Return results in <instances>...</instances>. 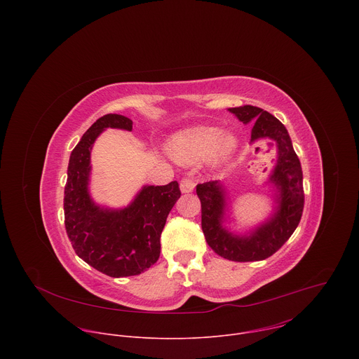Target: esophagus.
I'll return each mask as SVG.
<instances>
[{"instance_id": "esophagus-1", "label": "esophagus", "mask_w": 359, "mask_h": 359, "mask_svg": "<svg viewBox=\"0 0 359 359\" xmlns=\"http://www.w3.org/2000/svg\"><path fill=\"white\" fill-rule=\"evenodd\" d=\"M180 190H182V193H191L194 190V182L191 179H189V177L182 179Z\"/></svg>"}]
</instances>
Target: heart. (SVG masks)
<instances>
[{
	"label": "heart",
	"instance_id": "heart-1",
	"mask_svg": "<svg viewBox=\"0 0 359 359\" xmlns=\"http://www.w3.org/2000/svg\"><path fill=\"white\" fill-rule=\"evenodd\" d=\"M238 139L231 132L222 133L215 126H194L176 133L169 143L170 156L182 165H196L204 158L212 166H222L231 159Z\"/></svg>",
	"mask_w": 359,
	"mask_h": 359
}]
</instances>
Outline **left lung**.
<instances>
[{
	"label": "left lung",
	"instance_id": "obj_1",
	"mask_svg": "<svg viewBox=\"0 0 359 359\" xmlns=\"http://www.w3.org/2000/svg\"><path fill=\"white\" fill-rule=\"evenodd\" d=\"M244 125L251 123V143L269 139L277 144L276 165L266 182L273 189V213L248 233H234L224 223L230 220L229 196L219 180L197 184L201 203V229L208 244L223 259L259 262L273 255L297 229L304 209L302 170L285 126L257 107L229 109Z\"/></svg>",
	"mask_w": 359,
	"mask_h": 359
}]
</instances>
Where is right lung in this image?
<instances>
[{"instance_id": "obj_1", "label": "right lung", "mask_w": 359, "mask_h": 359, "mask_svg": "<svg viewBox=\"0 0 359 359\" xmlns=\"http://www.w3.org/2000/svg\"><path fill=\"white\" fill-rule=\"evenodd\" d=\"M126 116L99 118L71 153L65 184V229L78 257L109 277L137 276L161 255V234L180 197L177 182L143 186L122 209L97 204L89 193L90 151L96 137L108 128L132 130Z\"/></svg>"}]
</instances>
